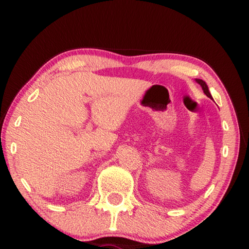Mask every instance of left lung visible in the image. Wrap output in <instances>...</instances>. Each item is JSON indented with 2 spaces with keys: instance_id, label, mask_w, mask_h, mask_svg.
<instances>
[{
  "instance_id": "obj_1",
  "label": "left lung",
  "mask_w": 249,
  "mask_h": 249,
  "mask_svg": "<svg viewBox=\"0 0 249 249\" xmlns=\"http://www.w3.org/2000/svg\"><path fill=\"white\" fill-rule=\"evenodd\" d=\"M195 80H196V83H197V84H199V85H200V87H202V89H203V91H204V94H205L207 97H210L211 100H213L212 95H211L210 90H209V87H207V85H206L205 81L202 80V79H195Z\"/></svg>"
}]
</instances>
